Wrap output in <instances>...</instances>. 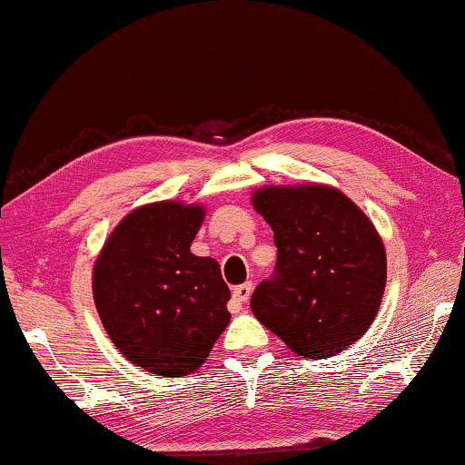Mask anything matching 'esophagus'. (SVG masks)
Listing matches in <instances>:
<instances>
[{
    "label": "esophagus",
    "mask_w": 465,
    "mask_h": 465,
    "mask_svg": "<svg viewBox=\"0 0 465 465\" xmlns=\"http://www.w3.org/2000/svg\"><path fill=\"white\" fill-rule=\"evenodd\" d=\"M251 294H252V283H242V286H235L233 294H232V304L235 309H240L242 304L251 299Z\"/></svg>",
    "instance_id": "34e87169"
}]
</instances>
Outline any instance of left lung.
Segmentation results:
<instances>
[{"label": "left lung", "instance_id": "left-lung-1", "mask_svg": "<svg viewBox=\"0 0 465 465\" xmlns=\"http://www.w3.org/2000/svg\"><path fill=\"white\" fill-rule=\"evenodd\" d=\"M251 203L277 246L273 280L251 299L254 317L302 357L338 355L378 315L386 286L382 238L331 185H265Z\"/></svg>", "mask_w": 465, "mask_h": 465}]
</instances>
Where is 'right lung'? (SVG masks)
Listing matches in <instances>:
<instances>
[{"mask_svg":"<svg viewBox=\"0 0 465 465\" xmlns=\"http://www.w3.org/2000/svg\"><path fill=\"white\" fill-rule=\"evenodd\" d=\"M203 204H143L114 227L94 265V302L110 341L142 370L188 376L227 328L219 262L192 254Z\"/></svg>","mask_w":465,"mask_h":465,"instance_id":"add662e5","label":"right lung"}]
</instances>
